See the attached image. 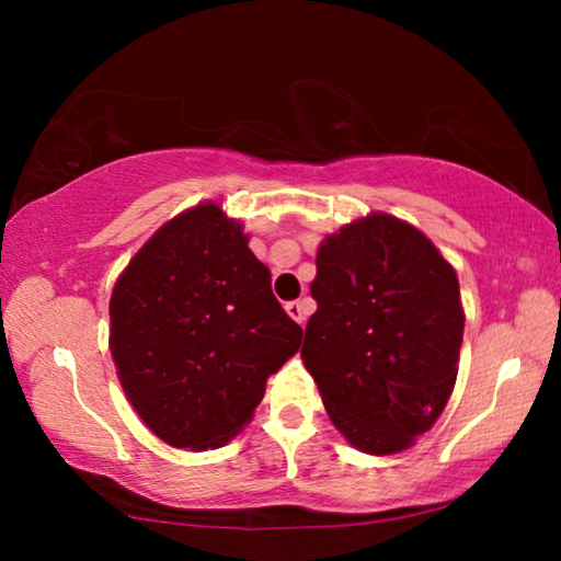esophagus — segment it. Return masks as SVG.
Wrapping results in <instances>:
<instances>
[{"mask_svg": "<svg viewBox=\"0 0 561 561\" xmlns=\"http://www.w3.org/2000/svg\"><path fill=\"white\" fill-rule=\"evenodd\" d=\"M284 309H287V314L294 319V321H297V324H307V314H309V311H307V307H304V301H287V304H284Z\"/></svg>", "mask_w": 561, "mask_h": 561, "instance_id": "34e87169", "label": "esophagus"}]
</instances>
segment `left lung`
<instances>
[{
	"label": "left lung",
	"instance_id": "obj_1",
	"mask_svg": "<svg viewBox=\"0 0 561 561\" xmlns=\"http://www.w3.org/2000/svg\"><path fill=\"white\" fill-rule=\"evenodd\" d=\"M301 358L354 448L393 455L438 421L458 376V274L413 225L374 213L329 234Z\"/></svg>",
	"mask_w": 561,
	"mask_h": 561
}]
</instances>
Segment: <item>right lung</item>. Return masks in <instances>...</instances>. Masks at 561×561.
Here are the masks:
<instances>
[{"instance_id": "obj_1", "label": "right lung", "mask_w": 561, "mask_h": 561, "mask_svg": "<svg viewBox=\"0 0 561 561\" xmlns=\"http://www.w3.org/2000/svg\"><path fill=\"white\" fill-rule=\"evenodd\" d=\"M301 344L272 274L217 203L173 217L111 294V354L130 405L173 448H222Z\"/></svg>"}]
</instances>
